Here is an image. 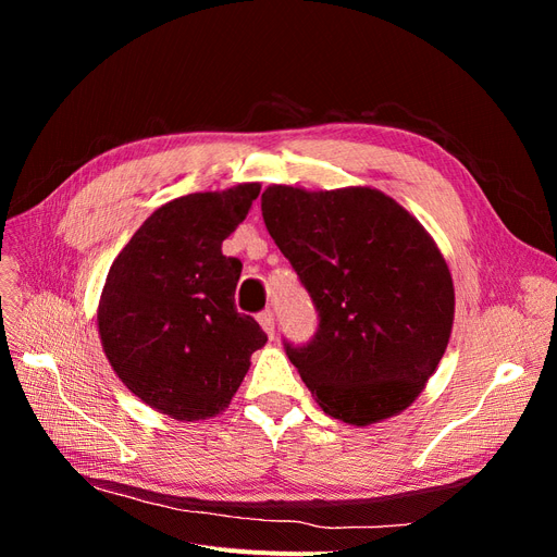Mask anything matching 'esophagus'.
I'll return each instance as SVG.
<instances>
[{
  "mask_svg": "<svg viewBox=\"0 0 557 557\" xmlns=\"http://www.w3.org/2000/svg\"><path fill=\"white\" fill-rule=\"evenodd\" d=\"M258 323L262 325V330L267 332V336H274L276 334V318L272 309H264L258 313Z\"/></svg>",
  "mask_w": 557,
  "mask_h": 557,
  "instance_id": "esophagus-1",
  "label": "esophagus"
}]
</instances>
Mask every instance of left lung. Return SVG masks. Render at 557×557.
<instances>
[{"instance_id":"obj_1","label":"left lung","mask_w":557,"mask_h":557,"mask_svg":"<svg viewBox=\"0 0 557 557\" xmlns=\"http://www.w3.org/2000/svg\"><path fill=\"white\" fill-rule=\"evenodd\" d=\"M262 218L318 313L307 344L283 346L323 411L369 425L407 409L444 358L455 309L423 225L372 188L272 185Z\"/></svg>"}]
</instances>
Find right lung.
<instances>
[{"mask_svg":"<svg viewBox=\"0 0 557 557\" xmlns=\"http://www.w3.org/2000/svg\"><path fill=\"white\" fill-rule=\"evenodd\" d=\"M258 195L244 183L172 199L109 269L97 313L107 358L134 395L176 420L223 411L267 342L234 305L242 260L221 250Z\"/></svg>","mask_w":557,"mask_h":557,"instance_id":"right-lung-1","label":"right lung"}]
</instances>
